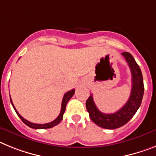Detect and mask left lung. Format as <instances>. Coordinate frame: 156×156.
<instances>
[{
	"mask_svg": "<svg viewBox=\"0 0 156 156\" xmlns=\"http://www.w3.org/2000/svg\"><path fill=\"white\" fill-rule=\"evenodd\" d=\"M122 56L126 58L132 73V89L129 98L122 108L114 114H104L97 108L93 95L90 94L86 102V107L92 122L99 127L114 129L126 125L137 111L141 104L144 95L143 76L139 65L129 53L124 52Z\"/></svg>",
	"mask_w": 156,
	"mask_h": 156,
	"instance_id": "8db88e82",
	"label": "left lung"
}]
</instances>
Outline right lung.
<instances>
[{"mask_svg": "<svg viewBox=\"0 0 156 156\" xmlns=\"http://www.w3.org/2000/svg\"><path fill=\"white\" fill-rule=\"evenodd\" d=\"M74 93H75V90H74V89H73V90H71V91H68L67 93H65V95H64V97H63V99H62V109H61V112H60V114L58 115V117L56 118L54 121H53V122H49V123H46V124L32 123V122H28L27 120L24 119V118L21 116L20 114L17 112V110H16L14 105H13L12 102V98H10V100H11V103H12V105L15 111L16 112L17 115L20 117V118L22 120V122H23L25 125H27V126H29L30 128H32V129H50V128L54 127V126H57V125H58V124L61 122V121H62V118H63V114H64V113H65V111L66 105H67V103H68V102H69V99H70V98H71L73 96Z\"/></svg>", "mask_w": 156, "mask_h": 156, "instance_id": "add662e5", "label": "right lung"}]
</instances>
